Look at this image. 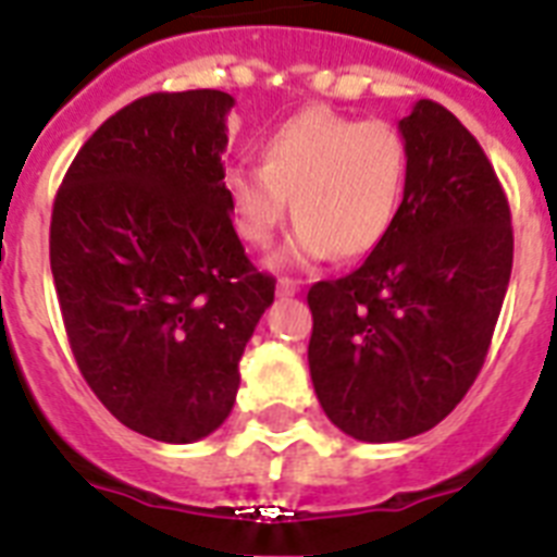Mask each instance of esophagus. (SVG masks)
Here are the masks:
<instances>
[{
    "mask_svg": "<svg viewBox=\"0 0 557 557\" xmlns=\"http://www.w3.org/2000/svg\"><path fill=\"white\" fill-rule=\"evenodd\" d=\"M297 292H300V283H295V280H288V277H283L277 283V295L280 297H295Z\"/></svg>",
    "mask_w": 557,
    "mask_h": 557,
    "instance_id": "obj_1",
    "label": "esophagus"
}]
</instances>
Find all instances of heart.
<instances>
[{
	"label": "heart",
	"mask_w": 557,
	"mask_h": 557,
	"mask_svg": "<svg viewBox=\"0 0 557 557\" xmlns=\"http://www.w3.org/2000/svg\"><path fill=\"white\" fill-rule=\"evenodd\" d=\"M405 178L407 147L396 126L309 107L265 138L260 168H227L222 187L236 234L253 248L277 236L292 201L300 222L271 262L306 265L375 251L396 225Z\"/></svg>",
	"instance_id": "b5f03b06"
}]
</instances>
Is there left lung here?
<instances>
[{"instance_id": "1", "label": "left lung", "mask_w": 557, "mask_h": 557, "mask_svg": "<svg viewBox=\"0 0 557 557\" xmlns=\"http://www.w3.org/2000/svg\"><path fill=\"white\" fill-rule=\"evenodd\" d=\"M405 199L387 239L309 288V372L323 413L361 442L440 424L483 367L511 277L509 199L476 138L419 100L398 121Z\"/></svg>"}]
</instances>
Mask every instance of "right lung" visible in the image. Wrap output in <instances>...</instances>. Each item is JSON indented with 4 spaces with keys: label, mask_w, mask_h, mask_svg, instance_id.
<instances>
[{
    "label": "right lung",
    "mask_w": 557,
    "mask_h": 557,
    "mask_svg": "<svg viewBox=\"0 0 557 557\" xmlns=\"http://www.w3.org/2000/svg\"><path fill=\"white\" fill-rule=\"evenodd\" d=\"M227 91H156L103 121L57 190L51 274L83 379L117 422L196 442L225 422L274 277L222 187Z\"/></svg>",
    "instance_id": "obj_1"
}]
</instances>
